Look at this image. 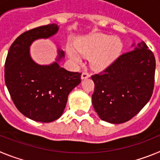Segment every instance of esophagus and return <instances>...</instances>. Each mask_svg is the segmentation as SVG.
Returning a JSON list of instances; mask_svg holds the SVG:
<instances>
[{"label":"esophagus","mask_w":160,"mask_h":160,"mask_svg":"<svg viewBox=\"0 0 160 160\" xmlns=\"http://www.w3.org/2000/svg\"><path fill=\"white\" fill-rule=\"evenodd\" d=\"M90 73H87V72H83L82 73V79H86V78H90Z\"/></svg>","instance_id":"1"}]
</instances>
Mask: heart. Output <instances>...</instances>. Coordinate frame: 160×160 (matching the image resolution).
I'll return each instance as SVG.
<instances>
[{
    "mask_svg": "<svg viewBox=\"0 0 160 160\" xmlns=\"http://www.w3.org/2000/svg\"><path fill=\"white\" fill-rule=\"evenodd\" d=\"M77 51L84 57H90L93 70H102L118 58L122 49V43L118 38L107 34H97L84 38L75 45ZM68 55L75 65L82 64V58L72 47L66 48Z\"/></svg>",
    "mask_w": 160,
    "mask_h": 160,
    "instance_id": "obj_1",
    "label": "heart"
}]
</instances>
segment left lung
Instances as JSON below:
<instances>
[{
  "label": "left lung",
  "instance_id": "8db88e82",
  "mask_svg": "<svg viewBox=\"0 0 160 160\" xmlns=\"http://www.w3.org/2000/svg\"><path fill=\"white\" fill-rule=\"evenodd\" d=\"M155 71L154 53L142 42L91 76L94 82L92 104L99 118L118 124L135 116L152 97Z\"/></svg>",
  "mask_w": 160,
  "mask_h": 160
}]
</instances>
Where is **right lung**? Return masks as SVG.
<instances>
[{
  "instance_id": "1",
  "label": "right lung",
  "mask_w": 160,
  "mask_h": 160,
  "mask_svg": "<svg viewBox=\"0 0 160 160\" xmlns=\"http://www.w3.org/2000/svg\"><path fill=\"white\" fill-rule=\"evenodd\" d=\"M58 28L50 24L23 32L11 45L5 60V81L12 102L20 112L37 122L60 118L68 95L81 82V73L60 67L58 62L64 58L60 49L57 62L49 66L37 64L31 58L32 42L53 36Z\"/></svg>"
}]
</instances>
